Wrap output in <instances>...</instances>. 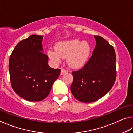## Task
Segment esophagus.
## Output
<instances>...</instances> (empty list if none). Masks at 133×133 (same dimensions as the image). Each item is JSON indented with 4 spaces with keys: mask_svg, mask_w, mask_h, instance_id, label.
Instances as JSON below:
<instances>
[{
    "mask_svg": "<svg viewBox=\"0 0 133 133\" xmlns=\"http://www.w3.org/2000/svg\"><path fill=\"white\" fill-rule=\"evenodd\" d=\"M67 72H68V71H67V70H66L62 69L61 70V71H60V75H64V74H65V73H67Z\"/></svg>",
    "mask_w": 133,
    "mask_h": 133,
    "instance_id": "1",
    "label": "esophagus"
}]
</instances>
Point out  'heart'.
Returning <instances> with one entry per match:
<instances>
[{
  "label": "heart",
  "instance_id": "b5f03b06",
  "mask_svg": "<svg viewBox=\"0 0 133 133\" xmlns=\"http://www.w3.org/2000/svg\"><path fill=\"white\" fill-rule=\"evenodd\" d=\"M90 46L87 42H80L78 40H70L57 43L55 49L48 51L49 57L58 63L62 58H67L70 67L74 69L82 67L87 62L90 53Z\"/></svg>",
  "mask_w": 133,
  "mask_h": 133
}]
</instances>
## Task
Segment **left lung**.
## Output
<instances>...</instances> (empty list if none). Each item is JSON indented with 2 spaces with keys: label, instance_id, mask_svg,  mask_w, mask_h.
Wrapping results in <instances>:
<instances>
[{
  "label": "left lung",
  "instance_id": "obj_1",
  "mask_svg": "<svg viewBox=\"0 0 133 133\" xmlns=\"http://www.w3.org/2000/svg\"><path fill=\"white\" fill-rule=\"evenodd\" d=\"M96 44L92 56L85 66L73 71L71 91L77 100L91 103L107 93L116 78L115 50L106 40L94 36Z\"/></svg>",
  "mask_w": 133,
  "mask_h": 133
}]
</instances>
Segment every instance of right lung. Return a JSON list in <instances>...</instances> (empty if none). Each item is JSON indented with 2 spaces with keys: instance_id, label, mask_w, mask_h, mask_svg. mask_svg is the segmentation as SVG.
Returning a JSON list of instances; mask_svg holds the SVG:
<instances>
[{
  "instance_id": "add662e5",
  "label": "right lung",
  "mask_w": 133,
  "mask_h": 133,
  "mask_svg": "<svg viewBox=\"0 0 133 133\" xmlns=\"http://www.w3.org/2000/svg\"><path fill=\"white\" fill-rule=\"evenodd\" d=\"M43 36L32 35L18 43L11 54L9 64L11 84L22 98L39 102L49 95L60 70L49 66L43 53Z\"/></svg>"
}]
</instances>
